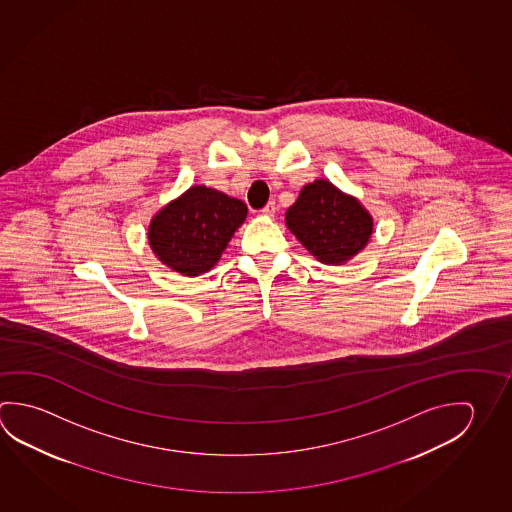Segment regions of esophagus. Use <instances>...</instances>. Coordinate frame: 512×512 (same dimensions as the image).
<instances>
[{
    "label": "esophagus",
    "instance_id": "1",
    "mask_svg": "<svg viewBox=\"0 0 512 512\" xmlns=\"http://www.w3.org/2000/svg\"><path fill=\"white\" fill-rule=\"evenodd\" d=\"M260 212H262V216H273V214L277 212V205H275V201H269L268 205L262 208Z\"/></svg>",
    "mask_w": 512,
    "mask_h": 512
}]
</instances>
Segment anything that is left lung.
<instances>
[{"instance_id": "left-lung-1", "label": "left lung", "mask_w": 512, "mask_h": 512, "mask_svg": "<svg viewBox=\"0 0 512 512\" xmlns=\"http://www.w3.org/2000/svg\"><path fill=\"white\" fill-rule=\"evenodd\" d=\"M286 225L325 264L352 259L372 235V217L367 210L325 180L305 185L286 212Z\"/></svg>"}]
</instances>
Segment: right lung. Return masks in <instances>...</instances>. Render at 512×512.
<instances>
[{"mask_svg": "<svg viewBox=\"0 0 512 512\" xmlns=\"http://www.w3.org/2000/svg\"><path fill=\"white\" fill-rule=\"evenodd\" d=\"M248 208L207 187H192L154 217L149 243L169 268L196 277L216 264Z\"/></svg>", "mask_w": 512, "mask_h": 512, "instance_id": "add662e5", "label": "right lung"}]
</instances>
